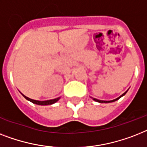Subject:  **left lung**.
Instances as JSON below:
<instances>
[{
  "instance_id": "1",
  "label": "left lung",
  "mask_w": 147,
  "mask_h": 147,
  "mask_svg": "<svg viewBox=\"0 0 147 147\" xmlns=\"http://www.w3.org/2000/svg\"><path fill=\"white\" fill-rule=\"evenodd\" d=\"M126 93H127V91H126V92H125V93H124V94H122V95H121V96H119V97H118V98H116V99H115V100H110V101H104V100H97V99H96V98H93V100H95V101H96V102H114V101H116L117 100H119V98H121V96H124V95H125V94H126Z\"/></svg>"
}]
</instances>
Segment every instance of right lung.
Segmentation results:
<instances>
[{
	"label": "right lung",
	"instance_id": "add662e5",
	"mask_svg": "<svg viewBox=\"0 0 147 147\" xmlns=\"http://www.w3.org/2000/svg\"><path fill=\"white\" fill-rule=\"evenodd\" d=\"M22 96L26 99V100H28L31 101L32 102L34 103V104H37V105H51V104H53L54 102H56L57 101L59 100V97L58 98H56V99H53V100H46V101H38V100H32V99L28 98L27 96H26L25 95L22 94Z\"/></svg>",
	"mask_w": 147,
	"mask_h": 147
}]
</instances>
